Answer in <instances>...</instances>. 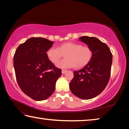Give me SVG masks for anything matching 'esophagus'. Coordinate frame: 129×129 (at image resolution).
Segmentation results:
<instances>
[{
    "label": "esophagus",
    "mask_w": 129,
    "mask_h": 129,
    "mask_svg": "<svg viewBox=\"0 0 129 129\" xmlns=\"http://www.w3.org/2000/svg\"><path fill=\"white\" fill-rule=\"evenodd\" d=\"M67 72V70H64V69H62V74H64L65 73Z\"/></svg>",
    "instance_id": "obj_1"
}]
</instances>
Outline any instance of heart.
I'll list each match as a JSON object with an SVG mask.
<instances>
[{
    "label": "heart",
    "instance_id": "heart-1",
    "mask_svg": "<svg viewBox=\"0 0 129 129\" xmlns=\"http://www.w3.org/2000/svg\"><path fill=\"white\" fill-rule=\"evenodd\" d=\"M46 56L50 62L56 64L63 56L65 58L57 66L61 68L81 69L90 62L93 52L90 47L83 46L80 43L67 42L60 45L57 48H50L47 50Z\"/></svg>",
    "mask_w": 129,
    "mask_h": 129
}]
</instances>
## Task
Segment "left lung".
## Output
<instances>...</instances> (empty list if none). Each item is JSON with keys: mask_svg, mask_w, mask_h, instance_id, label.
Returning <instances> with one entry per match:
<instances>
[{"mask_svg": "<svg viewBox=\"0 0 129 129\" xmlns=\"http://www.w3.org/2000/svg\"><path fill=\"white\" fill-rule=\"evenodd\" d=\"M80 39L92 49L93 56L86 66L73 72L69 87L77 97L90 99L102 93L109 83L112 54L109 46L96 38L83 36Z\"/></svg>", "mask_w": 129, "mask_h": 129, "instance_id": "obj_1", "label": "left lung"}]
</instances>
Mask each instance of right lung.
Here are the masks:
<instances>
[{
  "mask_svg": "<svg viewBox=\"0 0 129 129\" xmlns=\"http://www.w3.org/2000/svg\"><path fill=\"white\" fill-rule=\"evenodd\" d=\"M53 42L46 38L32 37L18 47L14 67L18 85L23 93L35 101L46 99L55 90L61 69L49 60L46 52Z\"/></svg>",
  "mask_w": 129,
  "mask_h": 129,
  "instance_id": "right-lung-1",
  "label": "right lung"
}]
</instances>
